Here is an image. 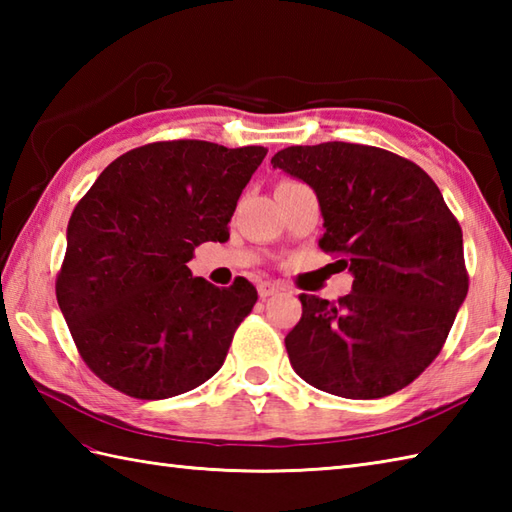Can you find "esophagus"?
<instances>
[{"mask_svg":"<svg viewBox=\"0 0 512 512\" xmlns=\"http://www.w3.org/2000/svg\"><path fill=\"white\" fill-rule=\"evenodd\" d=\"M257 292H259V297H262V299H268V297L277 295V292H281V286L273 284V281H262V284L257 286Z\"/></svg>","mask_w":512,"mask_h":512,"instance_id":"obj_1","label":"esophagus"}]
</instances>
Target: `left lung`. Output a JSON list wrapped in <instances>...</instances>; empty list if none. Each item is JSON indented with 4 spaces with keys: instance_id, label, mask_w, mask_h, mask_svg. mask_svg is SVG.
<instances>
[{
    "instance_id": "1",
    "label": "left lung",
    "mask_w": 512,
    "mask_h": 512,
    "mask_svg": "<svg viewBox=\"0 0 512 512\" xmlns=\"http://www.w3.org/2000/svg\"><path fill=\"white\" fill-rule=\"evenodd\" d=\"M273 167L319 198V246L354 284L336 303L301 295L286 336L295 372L334 396L372 400L413 383L447 341L469 292L462 228L416 162L354 143L286 147Z\"/></svg>"
}]
</instances>
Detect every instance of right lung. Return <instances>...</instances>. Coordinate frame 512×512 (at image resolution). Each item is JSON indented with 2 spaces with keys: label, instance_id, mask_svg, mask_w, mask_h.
Listing matches in <instances>:
<instances>
[{
  "label": "right lung",
  "instance_id": "add662e5",
  "mask_svg": "<svg viewBox=\"0 0 512 512\" xmlns=\"http://www.w3.org/2000/svg\"><path fill=\"white\" fill-rule=\"evenodd\" d=\"M268 149L165 140L127 151L74 206L57 301L81 358L140 400L191 391L222 367L257 301L237 277H193L202 242H226L239 195Z\"/></svg>",
  "mask_w": 512,
  "mask_h": 512
}]
</instances>
